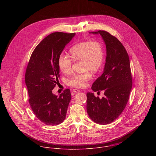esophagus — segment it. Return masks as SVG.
Segmentation results:
<instances>
[{
  "label": "esophagus",
  "mask_w": 156,
  "mask_h": 156,
  "mask_svg": "<svg viewBox=\"0 0 156 156\" xmlns=\"http://www.w3.org/2000/svg\"><path fill=\"white\" fill-rule=\"evenodd\" d=\"M73 92H74V93H78V92H80V90L77 89H74L73 90Z\"/></svg>",
  "instance_id": "esophagus-1"
}]
</instances>
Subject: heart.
Returning a JSON list of instances; mask_svg holds the SVG:
<instances>
[{
	"instance_id": "1",
	"label": "heart",
	"mask_w": 156,
	"mask_h": 156,
	"mask_svg": "<svg viewBox=\"0 0 156 156\" xmlns=\"http://www.w3.org/2000/svg\"><path fill=\"white\" fill-rule=\"evenodd\" d=\"M71 57L74 61H83V69L93 73L97 72L103 62V50L97 41H83L74 45L69 50ZM58 66L64 74L72 71L73 61L67 55L61 53L58 58ZM92 79L89 71L82 74H76L68 80V84L76 88H83Z\"/></svg>"
}]
</instances>
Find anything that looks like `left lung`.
<instances>
[{"label": "left lung", "instance_id": "8db88e82", "mask_svg": "<svg viewBox=\"0 0 156 156\" xmlns=\"http://www.w3.org/2000/svg\"><path fill=\"white\" fill-rule=\"evenodd\" d=\"M100 34L106 47V58L103 74L93 83L94 92L104 90L100 98L88 92L87 111L89 118L99 124H108L121 114L128 102L132 87L129 57L122 43L105 30L89 32Z\"/></svg>", "mask_w": 156, "mask_h": 156}]
</instances>
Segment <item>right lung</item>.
Listing matches in <instances>:
<instances>
[{"label": "right lung", "instance_id": "obj_1", "mask_svg": "<svg viewBox=\"0 0 156 156\" xmlns=\"http://www.w3.org/2000/svg\"><path fill=\"white\" fill-rule=\"evenodd\" d=\"M75 33L54 32L43 40L32 52L25 74L29 103L37 118L46 125L57 126L66 119L71 99L70 90L59 96L52 90L59 82L58 58Z\"/></svg>", "mask_w": 156, "mask_h": 156}]
</instances>
